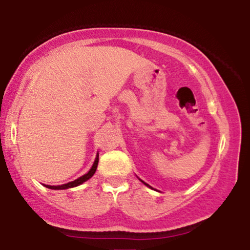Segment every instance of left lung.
<instances>
[{
    "label": "left lung",
    "mask_w": 250,
    "mask_h": 250,
    "mask_svg": "<svg viewBox=\"0 0 250 250\" xmlns=\"http://www.w3.org/2000/svg\"><path fill=\"white\" fill-rule=\"evenodd\" d=\"M143 183H145V182H143ZM145 185H147V183H145ZM148 186V185H147ZM148 187H149V186H148Z\"/></svg>",
    "instance_id": "obj_1"
}]
</instances>
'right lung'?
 <instances>
[{
  "instance_id": "obj_1",
  "label": "right lung",
  "mask_w": 250,
  "mask_h": 250,
  "mask_svg": "<svg viewBox=\"0 0 250 250\" xmlns=\"http://www.w3.org/2000/svg\"><path fill=\"white\" fill-rule=\"evenodd\" d=\"M97 163H99V155H97V156H96V160H95V162H94L93 167H91L90 170H89L85 175H83V176L79 177V179L75 180V181H71V182L67 183V185H62V186H47V188H50V189H68V188L76 187V186H80V185H81V183L85 182V181L90 179V177L93 176L94 174H95L96 168H97Z\"/></svg>"
}]
</instances>
